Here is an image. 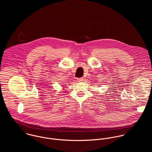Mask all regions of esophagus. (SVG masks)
<instances>
[{"label": "esophagus", "instance_id": "1", "mask_svg": "<svg viewBox=\"0 0 152 152\" xmlns=\"http://www.w3.org/2000/svg\"><path fill=\"white\" fill-rule=\"evenodd\" d=\"M77 80H78V81H79V82H83L84 79H83V78H79Z\"/></svg>", "mask_w": 152, "mask_h": 152}]
</instances>
